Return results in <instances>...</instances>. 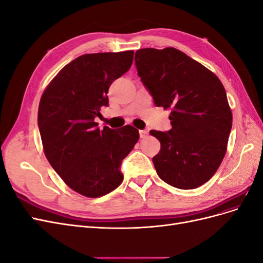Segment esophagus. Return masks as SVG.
I'll list each match as a JSON object with an SVG mask.
<instances>
[{
	"instance_id": "34e87169",
	"label": "esophagus",
	"mask_w": 263,
	"mask_h": 263,
	"mask_svg": "<svg viewBox=\"0 0 263 263\" xmlns=\"http://www.w3.org/2000/svg\"><path fill=\"white\" fill-rule=\"evenodd\" d=\"M148 130L147 129H141V130H139V136H140V138H146L147 136H148Z\"/></svg>"
}]
</instances>
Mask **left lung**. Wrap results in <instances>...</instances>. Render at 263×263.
I'll return each mask as SVG.
<instances>
[{
    "label": "left lung",
    "instance_id": "obj_1",
    "mask_svg": "<svg viewBox=\"0 0 263 263\" xmlns=\"http://www.w3.org/2000/svg\"><path fill=\"white\" fill-rule=\"evenodd\" d=\"M135 65L156 106L170 108L172 128L150 130L160 141L153 158L159 178L191 190L208 182L225 157L232 110L219 79L176 48L139 49Z\"/></svg>",
    "mask_w": 263,
    "mask_h": 263
}]
</instances>
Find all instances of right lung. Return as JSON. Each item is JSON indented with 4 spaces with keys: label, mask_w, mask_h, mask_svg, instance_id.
<instances>
[{
    "label": "right lung",
    "mask_w": 263,
    "mask_h": 263,
    "mask_svg": "<svg viewBox=\"0 0 263 263\" xmlns=\"http://www.w3.org/2000/svg\"><path fill=\"white\" fill-rule=\"evenodd\" d=\"M134 51L82 54L47 86L38 108L45 155L66 184L87 197L112 192L123 181L122 161L139 139L130 125L100 130L94 119L108 106L114 80L132 67Z\"/></svg>",
    "instance_id": "obj_1"
}]
</instances>
